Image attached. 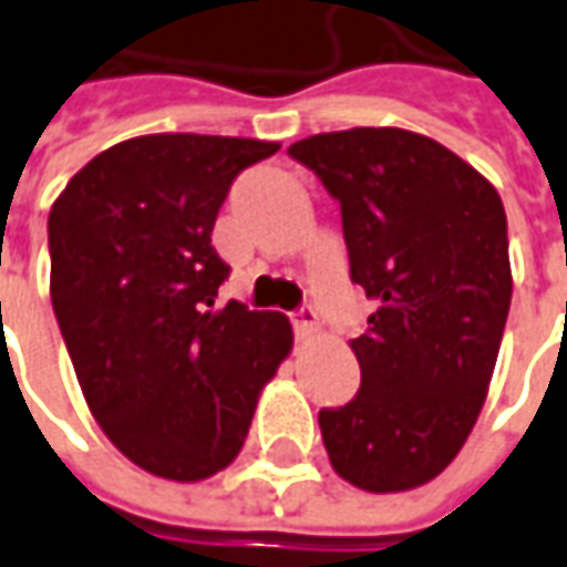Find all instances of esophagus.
Masks as SVG:
<instances>
[{
  "label": "esophagus",
  "instance_id": "obj_1",
  "mask_svg": "<svg viewBox=\"0 0 567 567\" xmlns=\"http://www.w3.org/2000/svg\"><path fill=\"white\" fill-rule=\"evenodd\" d=\"M291 326H295V334H298L300 341H303V338H313L316 334V310L313 307H298V310L291 313Z\"/></svg>",
  "mask_w": 567,
  "mask_h": 567
}]
</instances>
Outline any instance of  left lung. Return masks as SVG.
Wrapping results in <instances>:
<instances>
[{
  "label": "left lung",
  "mask_w": 567,
  "mask_h": 567,
  "mask_svg": "<svg viewBox=\"0 0 567 567\" xmlns=\"http://www.w3.org/2000/svg\"><path fill=\"white\" fill-rule=\"evenodd\" d=\"M288 154L341 204L350 282L379 303L350 341L360 391L319 410L334 472L372 494L441 475L475 429L512 300L506 210L441 142L391 126Z\"/></svg>",
  "instance_id": "left-lung-1"
}]
</instances>
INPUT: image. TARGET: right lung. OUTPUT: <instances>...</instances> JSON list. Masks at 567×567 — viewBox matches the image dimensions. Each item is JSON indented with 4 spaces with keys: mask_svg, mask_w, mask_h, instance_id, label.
<instances>
[{
    "mask_svg": "<svg viewBox=\"0 0 567 567\" xmlns=\"http://www.w3.org/2000/svg\"><path fill=\"white\" fill-rule=\"evenodd\" d=\"M276 142L195 133L95 154L49 214L52 310L95 422L138 468L202 481L226 468L291 350L282 313L229 300L210 233L241 171Z\"/></svg>",
    "mask_w": 567,
    "mask_h": 567,
    "instance_id": "obj_1",
    "label": "right lung"
}]
</instances>
